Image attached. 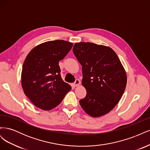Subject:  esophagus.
<instances>
[{"label": "esophagus", "mask_w": 150, "mask_h": 150, "mask_svg": "<svg viewBox=\"0 0 150 150\" xmlns=\"http://www.w3.org/2000/svg\"><path fill=\"white\" fill-rule=\"evenodd\" d=\"M73 84H74V86H76H76H78L80 84V81L79 79H76Z\"/></svg>", "instance_id": "1"}]
</instances>
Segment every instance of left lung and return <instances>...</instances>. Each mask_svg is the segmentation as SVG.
Returning <instances> with one entry per match:
<instances>
[{
  "label": "left lung",
  "instance_id": "1",
  "mask_svg": "<svg viewBox=\"0 0 150 150\" xmlns=\"http://www.w3.org/2000/svg\"><path fill=\"white\" fill-rule=\"evenodd\" d=\"M73 52L82 66V84L86 96L79 101L92 117L107 114L118 103L126 86V71L110 47L91 42H77Z\"/></svg>",
  "mask_w": 150,
  "mask_h": 150
}]
</instances>
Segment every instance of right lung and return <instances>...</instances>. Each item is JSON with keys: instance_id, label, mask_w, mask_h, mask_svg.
I'll list each match as a JSON object with an SVG mask.
<instances>
[{"instance_id": "obj_1", "label": "right lung", "mask_w": 150, "mask_h": 150, "mask_svg": "<svg viewBox=\"0 0 150 150\" xmlns=\"http://www.w3.org/2000/svg\"><path fill=\"white\" fill-rule=\"evenodd\" d=\"M73 44L56 40L40 44L27 56L21 73L24 94L35 106L49 111L59 104L71 86L61 78L59 61Z\"/></svg>"}]
</instances>
